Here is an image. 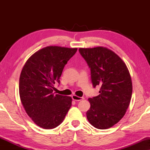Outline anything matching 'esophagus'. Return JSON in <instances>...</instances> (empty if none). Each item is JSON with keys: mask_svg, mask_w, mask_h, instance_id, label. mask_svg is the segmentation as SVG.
Segmentation results:
<instances>
[{"mask_svg": "<svg viewBox=\"0 0 150 150\" xmlns=\"http://www.w3.org/2000/svg\"><path fill=\"white\" fill-rule=\"evenodd\" d=\"M73 100H75V101H81V100H83L84 98L83 97H79V96H77L76 95H73L71 96Z\"/></svg>", "mask_w": 150, "mask_h": 150, "instance_id": "1", "label": "esophagus"}]
</instances>
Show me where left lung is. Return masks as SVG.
Here are the masks:
<instances>
[{"mask_svg": "<svg viewBox=\"0 0 150 150\" xmlns=\"http://www.w3.org/2000/svg\"><path fill=\"white\" fill-rule=\"evenodd\" d=\"M79 52L91 68L94 87L100 86V94L89 98L87 118L98 129L111 128L122 120L130 105L132 79L126 63L106 47L80 48Z\"/></svg>", "mask_w": 150, "mask_h": 150, "instance_id": "8db88e82", "label": "left lung"}]
</instances>
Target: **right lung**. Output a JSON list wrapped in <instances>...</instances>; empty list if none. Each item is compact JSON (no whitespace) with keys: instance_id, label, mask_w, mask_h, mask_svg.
<instances>
[{"instance_id":"obj_1","label":"right lung","mask_w":150,"mask_h":150,"mask_svg":"<svg viewBox=\"0 0 150 150\" xmlns=\"http://www.w3.org/2000/svg\"><path fill=\"white\" fill-rule=\"evenodd\" d=\"M77 48L57 46L43 48L32 54L22 67L19 94L29 117L44 129L56 128L64 120L71 106L70 96L52 93L67 61Z\"/></svg>"}]
</instances>
